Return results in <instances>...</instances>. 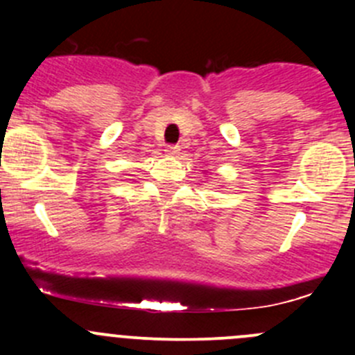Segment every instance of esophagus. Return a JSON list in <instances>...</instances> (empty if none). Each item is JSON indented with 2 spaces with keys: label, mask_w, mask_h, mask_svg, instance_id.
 Masks as SVG:
<instances>
[{
  "label": "esophagus",
  "mask_w": 355,
  "mask_h": 355,
  "mask_svg": "<svg viewBox=\"0 0 355 355\" xmlns=\"http://www.w3.org/2000/svg\"><path fill=\"white\" fill-rule=\"evenodd\" d=\"M164 151H166L168 156H178V155H180V148H178V146H166V149H164Z\"/></svg>",
  "instance_id": "obj_1"
}]
</instances>
